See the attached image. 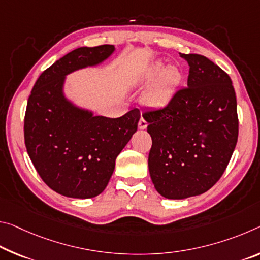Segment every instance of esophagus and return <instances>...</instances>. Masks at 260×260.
Wrapping results in <instances>:
<instances>
[{
  "mask_svg": "<svg viewBox=\"0 0 260 260\" xmlns=\"http://www.w3.org/2000/svg\"><path fill=\"white\" fill-rule=\"evenodd\" d=\"M147 125H148V122L145 120V119H143V118L140 119V120H139V128L140 129H145Z\"/></svg>",
  "mask_w": 260,
  "mask_h": 260,
  "instance_id": "obj_1",
  "label": "esophagus"
}]
</instances>
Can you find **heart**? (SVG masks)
Returning a JSON list of instances; mask_svg holds the SVG:
<instances>
[{"instance_id": "obj_1", "label": "heart", "mask_w": 260, "mask_h": 260, "mask_svg": "<svg viewBox=\"0 0 260 260\" xmlns=\"http://www.w3.org/2000/svg\"><path fill=\"white\" fill-rule=\"evenodd\" d=\"M156 81L148 89L146 93V101L149 105L155 108L164 106L174 96L176 89L182 81V74L175 66H169L164 68L163 62H156L148 69L146 80L151 81L155 77Z\"/></svg>"}]
</instances>
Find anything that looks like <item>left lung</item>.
<instances>
[{
	"label": "left lung",
	"instance_id": "1",
	"mask_svg": "<svg viewBox=\"0 0 260 260\" xmlns=\"http://www.w3.org/2000/svg\"><path fill=\"white\" fill-rule=\"evenodd\" d=\"M187 86L166 106L146 110L148 156L155 188L168 199L208 191L223 175L238 139L236 94L228 74L204 55L182 54Z\"/></svg>",
	"mask_w": 260,
	"mask_h": 260
}]
</instances>
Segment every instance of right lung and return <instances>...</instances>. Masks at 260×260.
<instances>
[{"label": "right lung", "instance_id": "right-lung-1", "mask_svg": "<svg viewBox=\"0 0 260 260\" xmlns=\"http://www.w3.org/2000/svg\"><path fill=\"white\" fill-rule=\"evenodd\" d=\"M112 45L80 47L41 73L28 96L24 118L27 154L48 187L69 198H93L104 191L115 158L138 129L140 111L120 118L93 117L64 100V76L102 62Z\"/></svg>", "mask_w": 260, "mask_h": 260}]
</instances>
